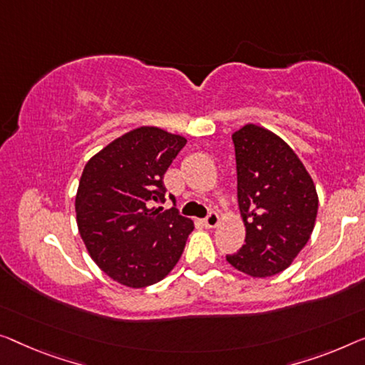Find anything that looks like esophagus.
<instances>
[{"instance_id": "1", "label": "esophagus", "mask_w": 365, "mask_h": 365, "mask_svg": "<svg viewBox=\"0 0 365 365\" xmlns=\"http://www.w3.org/2000/svg\"><path fill=\"white\" fill-rule=\"evenodd\" d=\"M203 222H205L206 227L213 230V227H216L217 225H220V216H217V213H215V211H211V213L205 217Z\"/></svg>"}]
</instances>
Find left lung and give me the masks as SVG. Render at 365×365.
<instances>
[{
  "label": "left lung",
  "mask_w": 365,
  "mask_h": 365,
  "mask_svg": "<svg viewBox=\"0 0 365 365\" xmlns=\"http://www.w3.org/2000/svg\"><path fill=\"white\" fill-rule=\"evenodd\" d=\"M232 143L246 244L226 260L242 274L267 279L290 267L312 236L317 187L293 149L272 130L246 124Z\"/></svg>",
  "instance_id": "1"
}]
</instances>
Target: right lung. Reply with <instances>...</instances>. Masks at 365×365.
Here are the masks:
<instances>
[{"label": "right lung", "mask_w": 365, "mask_h": 365, "mask_svg": "<svg viewBox=\"0 0 365 365\" xmlns=\"http://www.w3.org/2000/svg\"><path fill=\"white\" fill-rule=\"evenodd\" d=\"M185 144L183 135L140 126L86 162L75 197L78 231L95 264L118 284H157L180 259L193 221L175 208L160 213L154 203L165 201L164 175Z\"/></svg>", "instance_id": "add662e5"}]
</instances>
